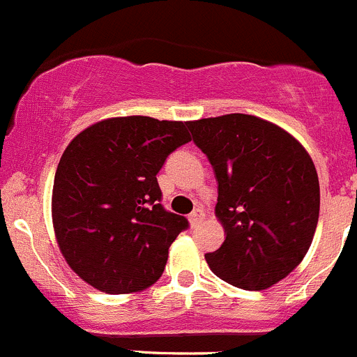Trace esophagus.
Segmentation results:
<instances>
[{
  "label": "esophagus",
  "instance_id": "esophagus-1",
  "mask_svg": "<svg viewBox=\"0 0 357 357\" xmlns=\"http://www.w3.org/2000/svg\"><path fill=\"white\" fill-rule=\"evenodd\" d=\"M203 219H205V212H203L202 208H196L195 212H192L191 215H189V224H191V226L195 227V226H198V224L202 222Z\"/></svg>",
  "mask_w": 357,
  "mask_h": 357
}]
</instances>
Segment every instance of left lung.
I'll return each mask as SVG.
<instances>
[{
	"instance_id": "1",
	"label": "left lung",
	"mask_w": 357,
	"mask_h": 357,
	"mask_svg": "<svg viewBox=\"0 0 357 357\" xmlns=\"http://www.w3.org/2000/svg\"><path fill=\"white\" fill-rule=\"evenodd\" d=\"M185 124L219 184L224 242L205 254L210 270L240 289L271 287L310 249L321 203L314 161L293 135L256 115Z\"/></svg>"
}]
</instances>
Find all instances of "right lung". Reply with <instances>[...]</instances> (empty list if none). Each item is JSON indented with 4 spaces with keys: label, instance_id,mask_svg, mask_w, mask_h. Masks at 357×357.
Returning <instances> with one entry per match:
<instances>
[{
    "label": "right lung",
    "instance_id": "add662e5",
    "mask_svg": "<svg viewBox=\"0 0 357 357\" xmlns=\"http://www.w3.org/2000/svg\"><path fill=\"white\" fill-rule=\"evenodd\" d=\"M188 142L185 122L144 115L105 119L70 142L54 176L52 224L61 254L89 286L128 294L161 277L189 222L162 208L155 175Z\"/></svg>",
    "mask_w": 357,
    "mask_h": 357
}]
</instances>
